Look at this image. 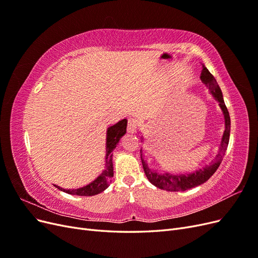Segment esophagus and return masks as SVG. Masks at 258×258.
<instances>
[{
    "instance_id": "obj_1",
    "label": "esophagus",
    "mask_w": 258,
    "mask_h": 258,
    "mask_svg": "<svg viewBox=\"0 0 258 258\" xmlns=\"http://www.w3.org/2000/svg\"><path fill=\"white\" fill-rule=\"evenodd\" d=\"M138 129V121L136 118H130L128 121V132L129 134H137Z\"/></svg>"
}]
</instances>
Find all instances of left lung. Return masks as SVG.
I'll list each match as a JSON object with an SVG mask.
<instances>
[{"label":"left lung","mask_w":258,"mask_h":258,"mask_svg":"<svg viewBox=\"0 0 258 258\" xmlns=\"http://www.w3.org/2000/svg\"><path fill=\"white\" fill-rule=\"evenodd\" d=\"M200 80L202 83L206 84L211 95L217 101L218 105L222 108L224 114L225 131L223 134L220 146H218V153L213 161H211L209 165H206L204 167H199L197 169L189 171H183V172H166V171H160L155 166H153V163L150 162V160H148V158L142 153L141 150V160L145 175L147 176L148 181L160 189L167 191H184L192 188V187L204 184L214 174L217 168L220 167L226 150H227L230 136V117L227 107H226L224 102L222 90L216 83L214 76L209 72V70L204 64H202Z\"/></svg>","instance_id":"8db88e82"}]
</instances>
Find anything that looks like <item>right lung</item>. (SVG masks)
I'll return each instance as SVG.
<instances>
[{
  "label": "right lung",
  "mask_w": 258,
  "mask_h": 258,
  "mask_svg": "<svg viewBox=\"0 0 258 258\" xmlns=\"http://www.w3.org/2000/svg\"><path fill=\"white\" fill-rule=\"evenodd\" d=\"M127 119H122L117 122L114 126H111L106 131V154H105V167L101 171V173L90 182L81 188L75 189H64L60 186H57L59 190L64 191L70 195H77V196H95L100 192L105 190L112 182V177L114 175L113 171V151L120 141L122 136L126 135L127 131Z\"/></svg>",
  "instance_id": "right-lung-1"
}]
</instances>
